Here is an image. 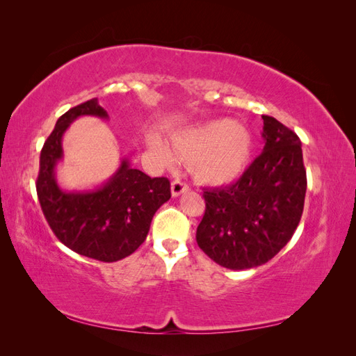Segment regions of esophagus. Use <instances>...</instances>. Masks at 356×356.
Instances as JSON below:
<instances>
[{
  "instance_id": "obj_1",
  "label": "esophagus",
  "mask_w": 356,
  "mask_h": 356,
  "mask_svg": "<svg viewBox=\"0 0 356 356\" xmlns=\"http://www.w3.org/2000/svg\"><path fill=\"white\" fill-rule=\"evenodd\" d=\"M170 190H172V196L178 197V196L182 195V193L188 190V184L184 181H181V179H175V181H172Z\"/></svg>"
}]
</instances>
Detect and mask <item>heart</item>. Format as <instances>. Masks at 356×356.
<instances>
[{"mask_svg":"<svg viewBox=\"0 0 356 356\" xmlns=\"http://www.w3.org/2000/svg\"><path fill=\"white\" fill-rule=\"evenodd\" d=\"M175 147L182 157L193 160L191 169L197 179L224 186L238 179L250 163L252 136L243 123L220 118L179 134ZM149 148L163 163L174 161L169 147L159 138L149 139Z\"/></svg>","mask_w":356,"mask_h":356,"instance_id":"obj_1","label":"heart"}]
</instances>
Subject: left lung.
Segmentation results:
<instances>
[{
    "mask_svg": "<svg viewBox=\"0 0 356 356\" xmlns=\"http://www.w3.org/2000/svg\"><path fill=\"white\" fill-rule=\"evenodd\" d=\"M263 117V153L227 187L203 193L207 209L196 241L211 260L232 270L267 263L293 238L306 196L300 138Z\"/></svg>",
    "mask_w": 356,
    "mask_h": 356,
    "instance_id": "left-lung-1",
    "label": "left lung"
}]
</instances>
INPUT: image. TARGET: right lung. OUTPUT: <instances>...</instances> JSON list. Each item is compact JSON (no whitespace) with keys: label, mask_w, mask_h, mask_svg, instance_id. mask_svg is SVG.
<instances>
[{"label":"right lung","mask_w":356,"mask_h":356,"mask_svg":"<svg viewBox=\"0 0 356 356\" xmlns=\"http://www.w3.org/2000/svg\"><path fill=\"white\" fill-rule=\"evenodd\" d=\"M81 115L108 118L96 98L59 117L41 149L37 195L50 229L63 245L93 260L113 263L135 252L145 241L156 211L170 199V182L163 177L149 178L124 157L115 174L98 188H60L55 170L63 159L62 136Z\"/></svg>","instance_id":"add662e5"}]
</instances>
